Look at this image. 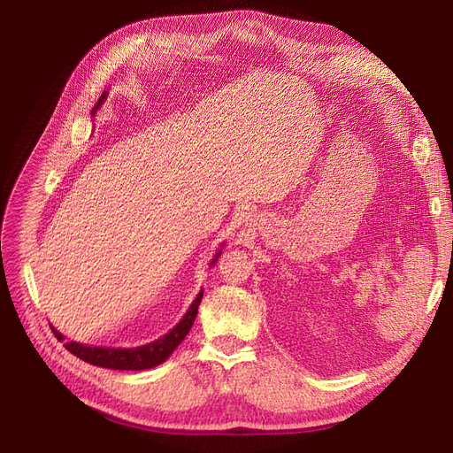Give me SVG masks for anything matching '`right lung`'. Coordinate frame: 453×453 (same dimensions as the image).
I'll list each match as a JSON object with an SVG mask.
<instances>
[{
  "label": "right lung",
  "mask_w": 453,
  "mask_h": 453,
  "mask_svg": "<svg viewBox=\"0 0 453 453\" xmlns=\"http://www.w3.org/2000/svg\"><path fill=\"white\" fill-rule=\"evenodd\" d=\"M105 98H107V92L102 94V98L98 100V104H96L94 111L104 104ZM219 255H221V251L215 255V258L211 260V265L217 263ZM202 296H203V291L198 293V296L195 298V303L190 304V308L183 315V319L177 323L168 334H164L162 338L150 342V344H145V346H140V348L122 349V348H92V346H87V344H79V342H67L65 349L73 353L75 357L83 359L85 363H90L94 366H102V368H113V370L153 368V366L166 361L170 355L173 353V349L180 346L183 338L188 334L190 326H193V323L196 319ZM52 333L58 340H64V336L54 326H52Z\"/></svg>",
  "instance_id": "obj_1"
}]
</instances>
